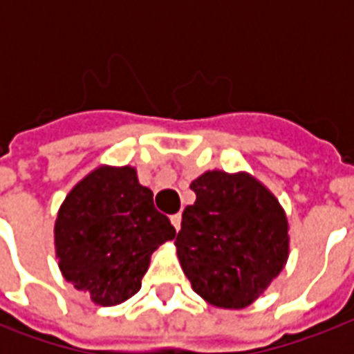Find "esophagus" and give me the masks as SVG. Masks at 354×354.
I'll use <instances>...</instances> for the list:
<instances>
[{"label":"esophagus","mask_w":354,"mask_h":354,"mask_svg":"<svg viewBox=\"0 0 354 354\" xmlns=\"http://www.w3.org/2000/svg\"><path fill=\"white\" fill-rule=\"evenodd\" d=\"M171 224L174 226V230H176V232H180V227H182V215H180V213L172 215L171 216Z\"/></svg>","instance_id":"esophagus-1"}]
</instances>
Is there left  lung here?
<instances>
[{"instance_id":"1","label":"left lung","mask_w":354,"mask_h":354,"mask_svg":"<svg viewBox=\"0 0 354 354\" xmlns=\"http://www.w3.org/2000/svg\"><path fill=\"white\" fill-rule=\"evenodd\" d=\"M178 261L193 290L213 307L239 310L263 296L290 255L283 205L246 171H205L191 182Z\"/></svg>"}]
</instances>
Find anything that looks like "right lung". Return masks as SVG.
Wrapping results in <instances>:
<instances>
[{
  "label": "right lung",
  "mask_w": 354,
  "mask_h": 354,
  "mask_svg": "<svg viewBox=\"0 0 354 354\" xmlns=\"http://www.w3.org/2000/svg\"><path fill=\"white\" fill-rule=\"evenodd\" d=\"M176 236L132 165H99L73 185L55 221V255L68 283L101 307L141 288L152 253Z\"/></svg>",
  "instance_id": "obj_1"
}]
</instances>
